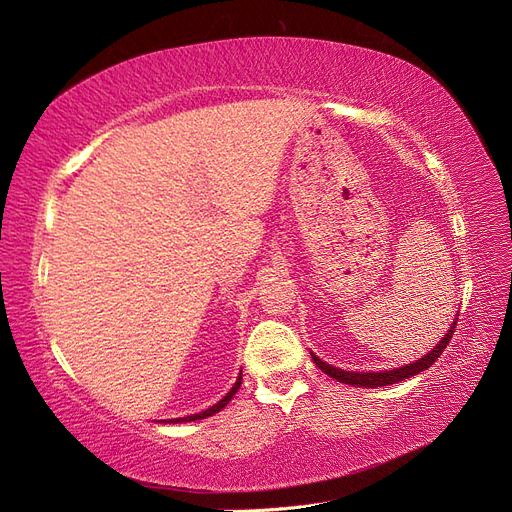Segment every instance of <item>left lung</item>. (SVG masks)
I'll use <instances>...</instances> for the list:
<instances>
[{
    "label": "left lung",
    "instance_id": "1",
    "mask_svg": "<svg viewBox=\"0 0 512 512\" xmlns=\"http://www.w3.org/2000/svg\"><path fill=\"white\" fill-rule=\"evenodd\" d=\"M455 326H457V324H452V326H450V330H448L446 337H444L440 343H437V345L431 349V352H429L425 358H420V360H416L414 364H407V367H401V369L382 371V373H356V371H343V369L332 367V364L321 362L317 356H313V362H315L317 367H319L321 371H324L326 375L334 377V379H337V382H341V384L358 386V388H377V386H390V384L403 382V379L412 377V375H418L420 371L429 369L431 364H433L437 358L442 356V352H444V349H446L448 341L452 339V332H455Z\"/></svg>",
    "mask_w": 512,
    "mask_h": 512
}]
</instances>
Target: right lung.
Wrapping results in <instances>:
<instances>
[{
    "label": "right lung",
    "mask_w": 512,
    "mask_h": 512,
    "mask_svg": "<svg viewBox=\"0 0 512 512\" xmlns=\"http://www.w3.org/2000/svg\"><path fill=\"white\" fill-rule=\"evenodd\" d=\"M240 384H242V373H240V377H238V382L233 384V388L225 394V397L218 401L216 405H212L210 410H206V412H201V414H193V416H186V418H173V420H169V422H191V420H201V418H206V416H212V414H216V412H221L223 407L233 399V394L238 392V388H240Z\"/></svg>",
    "instance_id": "obj_1"
}]
</instances>
